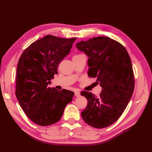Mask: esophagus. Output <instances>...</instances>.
Returning <instances> with one entry per match:
<instances>
[{
	"label": "esophagus",
	"instance_id": "34e87169",
	"mask_svg": "<svg viewBox=\"0 0 152 152\" xmlns=\"http://www.w3.org/2000/svg\"><path fill=\"white\" fill-rule=\"evenodd\" d=\"M75 96H77V97H79V96H80V93L79 91H75Z\"/></svg>",
	"mask_w": 152,
	"mask_h": 152
}]
</instances>
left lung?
I'll return each mask as SVG.
<instances>
[{"instance_id": "1", "label": "left lung", "mask_w": 152, "mask_h": 152, "mask_svg": "<svg viewBox=\"0 0 152 152\" xmlns=\"http://www.w3.org/2000/svg\"><path fill=\"white\" fill-rule=\"evenodd\" d=\"M76 48L89 57L87 72L102 87L99 97L82 91L87 99L81 115L86 123L96 128L107 127L120 117L132 96L134 73L129 55L123 45L107 37L81 41Z\"/></svg>"}]
</instances>
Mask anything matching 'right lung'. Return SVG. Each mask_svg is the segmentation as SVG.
I'll return each mask as SVG.
<instances>
[{"label": "right lung", "instance_id": "right-lung-1", "mask_svg": "<svg viewBox=\"0 0 152 152\" xmlns=\"http://www.w3.org/2000/svg\"><path fill=\"white\" fill-rule=\"evenodd\" d=\"M75 40L45 35L30 44L19 59L16 96L25 113L37 125L48 126L59 121L72 101L73 92L58 91L48 84Z\"/></svg>", "mask_w": 152, "mask_h": 152}]
</instances>
